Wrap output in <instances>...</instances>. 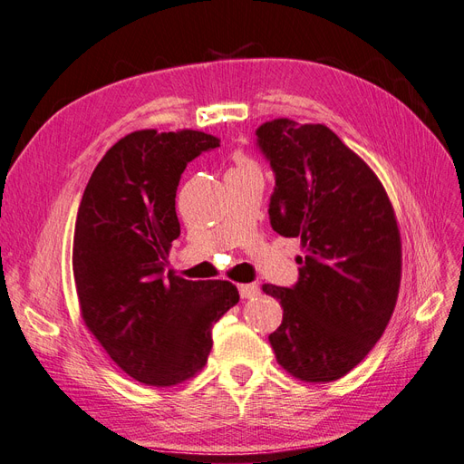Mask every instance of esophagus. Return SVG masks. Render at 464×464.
Returning <instances> with one entry per match:
<instances>
[{"mask_svg": "<svg viewBox=\"0 0 464 464\" xmlns=\"http://www.w3.org/2000/svg\"><path fill=\"white\" fill-rule=\"evenodd\" d=\"M257 294H259V286H257V285H242V286H240V296H242L244 300L256 298Z\"/></svg>", "mask_w": 464, "mask_h": 464, "instance_id": "34e87169", "label": "esophagus"}]
</instances>
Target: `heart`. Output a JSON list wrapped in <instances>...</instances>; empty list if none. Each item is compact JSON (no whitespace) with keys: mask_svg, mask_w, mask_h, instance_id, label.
Returning a JSON list of instances; mask_svg holds the SVG:
<instances>
[{"mask_svg":"<svg viewBox=\"0 0 464 464\" xmlns=\"http://www.w3.org/2000/svg\"><path fill=\"white\" fill-rule=\"evenodd\" d=\"M232 170H237V172H259L257 164L251 160L249 157H246V154H237L236 157V166L232 168Z\"/></svg>","mask_w":464,"mask_h":464,"instance_id":"b5f03b06","label":"heart"}]
</instances>
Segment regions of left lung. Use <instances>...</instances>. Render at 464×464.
Here are the masks:
<instances>
[{
  "mask_svg": "<svg viewBox=\"0 0 464 464\" xmlns=\"http://www.w3.org/2000/svg\"><path fill=\"white\" fill-rule=\"evenodd\" d=\"M257 145L275 172V232L300 237V278L265 285L283 305L276 362L307 383L336 382L368 356L395 310L401 232L372 168L327 125L265 121Z\"/></svg>",
  "mask_w": 464,
  "mask_h": 464,
  "instance_id": "obj_1",
  "label": "left lung"
}]
</instances>
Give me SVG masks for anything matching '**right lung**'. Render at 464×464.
<instances>
[{"label": "right lung", "instance_id": "add662e5", "mask_svg": "<svg viewBox=\"0 0 464 464\" xmlns=\"http://www.w3.org/2000/svg\"><path fill=\"white\" fill-rule=\"evenodd\" d=\"M217 137L179 130L125 135L96 164L79 205L73 276L81 315L130 377L170 387L207 363L210 329L240 300L228 280L166 271L179 236L176 189Z\"/></svg>", "mask_w": 464, "mask_h": 464}]
</instances>
